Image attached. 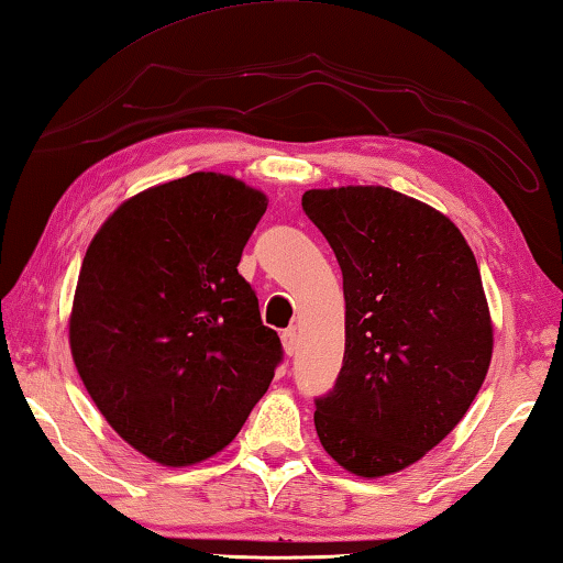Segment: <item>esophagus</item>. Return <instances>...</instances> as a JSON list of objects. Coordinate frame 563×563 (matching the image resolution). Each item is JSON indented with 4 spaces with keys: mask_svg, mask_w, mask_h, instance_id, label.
<instances>
[{
    "mask_svg": "<svg viewBox=\"0 0 563 563\" xmlns=\"http://www.w3.org/2000/svg\"><path fill=\"white\" fill-rule=\"evenodd\" d=\"M282 343H284V353H287V356H294V353H297V346H299L297 329L282 331Z\"/></svg>",
    "mask_w": 563,
    "mask_h": 563,
    "instance_id": "34e87169",
    "label": "esophagus"
}]
</instances>
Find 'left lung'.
<instances>
[{
  "label": "left lung",
  "mask_w": 563,
  "mask_h": 563,
  "mask_svg": "<svg viewBox=\"0 0 563 563\" xmlns=\"http://www.w3.org/2000/svg\"><path fill=\"white\" fill-rule=\"evenodd\" d=\"M343 274L346 351L317 398L323 450L358 477L406 470L457 426L485 383L492 321L465 236L390 187L301 197Z\"/></svg>",
  "instance_id": "8db88e82"
}]
</instances>
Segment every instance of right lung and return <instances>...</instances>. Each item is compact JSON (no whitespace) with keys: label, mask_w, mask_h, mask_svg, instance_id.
Instances as JSON below:
<instances>
[{"label":"right lung","mask_w":563,"mask_h":563,"mask_svg":"<svg viewBox=\"0 0 563 563\" xmlns=\"http://www.w3.org/2000/svg\"><path fill=\"white\" fill-rule=\"evenodd\" d=\"M266 197L192 173L131 197L84 256L68 339L128 445L183 467L230 445L284 358L236 272Z\"/></svg>","instance_id":"1"}]
</instances>
